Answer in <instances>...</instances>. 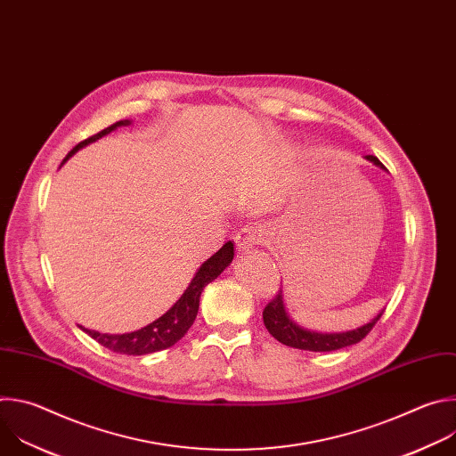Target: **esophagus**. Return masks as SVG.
I'll return each mask as SVG.
<instances>
[{"instance_id": "34e87169", "label": "esophagus", "mask_w": 456, "mask_h": 456, "mask_svg": "<svg viewBox=\"0 0 456 456\" xmlns=\"http://www.w3.org/2000/svg\"><path fill=\"white\" fill-rule=\"evenodd\" d=\"M264 236H265V232H264L262 225L250 224V225H245L240 229V232L236 234V245L241 252H247V250L254 248L256 245L262 243Z\"/></svg>"}]
</instances>
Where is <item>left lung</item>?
<instances>
[{"instance_id":"8db88e82","label":"left lung","mask_w":456,"mask_h":456,"mask_svg":"<svg viewBox=\"0 0 456 456\" xmlns=\"http://www.w3.org/2000/svg\"><path fill=\"white\" fill-rule=\"evenodd\" d=\"M366 160H370L373 166L386 169L382 166V162L373 157V155H366ZM384 310H380L373 319H370L366 324L354 330H346V332H315V330H308L299 327L297 322H294L290 319V315L287 314L285 303H283V290H280L276 294V297L265 306L264 310V322L269 330V334L278 339L280 343L292 346V348H299V350H308V352H334L339 348H346L352 346L355 343H359L361 339L366 338V334L373 329V324L380 319Z\"/></svg>"}]
</instances>
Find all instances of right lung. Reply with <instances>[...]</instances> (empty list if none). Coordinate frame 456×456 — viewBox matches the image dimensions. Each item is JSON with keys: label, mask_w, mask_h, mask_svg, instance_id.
I'll return each instance as SVG.
<instances>
[{"label": "right lung", "mask_w": 456, "mask_h": 456, "mask_svg": "<svg viewBox=\"0 0 456 456\" xmlns=\"http://www.w3.org/2000/svg\"><path fill=\"white\" fill-rule=\"evenodd\" d=\"M129 124H132V120H127V118L118 120V122L108 126L106 129H102V132H99L97 135L79 142L67 155V159L62 160V164L67 162L72 155H76L79 150L86 148L88 144L102 139L104 135H108L111 132H115L117 127L129 126ZM232 257H234V245H232V241H227L216 254H213L208 262H204L200 265V269L197 271V274H194V278L191 280V283L187 285V289L183 290L180 299L164 315H160L153 322L146 324V327L141 330L129 332V334H101L95 330H88L85 327H81V329L90 338H94L99 345L106 346L111 352L122 354V355H146V354L166 350L187 334L191 324L194 322V319H197L202 290L206 289V285H209L213 280H216L229 267Z\"/></svg>", "instance_id": "1"}]
</instances>
